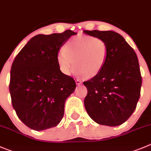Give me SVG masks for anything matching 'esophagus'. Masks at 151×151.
Masks as SVG:
<instances>
[{
    "label": "esophagus",
    "mask_w": 151,
    "mask_h": 151,
    "mask_svg": "<svg viewBox=\"0 0 151 151\" xmlns=\"http://www.w3.org/2000/svg\"><path fill=\"white\" fill-rule=\"evenodd\" d=\"M76 83L77 85H79V84H81V81L80 79H77L76 81Z\"/></svg>",
    "instance_id": "34e87169"
}]
</instances>
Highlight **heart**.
I'll return each mask as SVG.
<instances>
[{
  "instance_id": "obj_1",
  "label": "heart",
  "mask_w": 151,
  "mask_h": 151,
  "mask_svg": "<svg viewBox=\"0 0 151 151\" xmlns=\"http://www.w3.org/2000/svg\"><path fill=\"white\" fill-rule=\"evenodd\" d=\"M108 45L102 38L78 35L67 42L57 54L60 70L70 75L77 67V73L85 78L96 76L103 70L108 57Z\"/></svg>"
}]
</instances>
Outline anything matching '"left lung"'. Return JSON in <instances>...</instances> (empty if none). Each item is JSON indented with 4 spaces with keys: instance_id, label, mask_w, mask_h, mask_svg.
I'll return each mask as SVG.
<instances>
[{
    "instance_id": "1",
    "label": "left lung",
    "mask_w": 151,
    "mask_h": 151,
    "mask_svg": "<svg viewBox=\"0 0 151 151\" xmlns=\"http://www.w3.org/2000/svg\"><path fill=\"white\" fill-rule=\"evenodd\" d=\"M108 45L107 62L99 75L84 81V106L93 121L118 126L128 119L140 97L142 76L137 55L124 38L113 31L84 30Z\"/></svg>"
}]
</instances>
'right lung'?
<instances>
[{
  "label": "right lung",
  "mask_w": 151,
  "mask_h": 151,
  "mask_svg": "<svg viewBox=\"0 0 151 151\" xmlns=\"http://www.w3.org/2000/svg\"><path fill=\"white\" fill-rule=\"evenodd\" d=\"M76 34L68 29L35 35L14 59L9 81L12 107L21 121L32 130L55 127L64 116L65 101L76 84L60 70L57 54Z\"/></svg>",
  "instance_id": "right-lung-1"
}]
</instances>
